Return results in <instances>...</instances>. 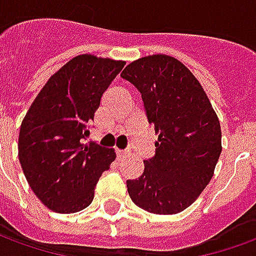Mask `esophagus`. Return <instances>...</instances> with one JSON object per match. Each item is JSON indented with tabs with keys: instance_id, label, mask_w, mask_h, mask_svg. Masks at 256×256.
<instances>
[{
	"instance_id": "34e87169",
	"label": "esophagus",
	"mask_w": 256,
	"mask_h": 256,
	"mask_svg": "<svg viewBox=\"0 0 256 256\" xmlns=\"http://www.w3.org/2000/svg\"><path fill=\"white\" fill-rule=\"evenodd\" d=\"M117 156L118 158H124V156H128V153L124 150H117Z\"/></svg>"
}]
</instances>
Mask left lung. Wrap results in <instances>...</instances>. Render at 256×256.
<instances>
[{
    "label": "left lung",
    "instance_id": "8db88e82",
    "mask_svg": "<svg viewBox=\"0 0 256 256\" xmlns=\"http://www.w3.org/2000/svg\"><path fill=\"white\" fill-rule=\"evenodd\" d=\"M121 76L142 93L148 121L158 135L156 154L144 160L142 176L126 181L128 194L146 212H182L213 177L222 153L218 114L202 84L177 58L142 57Z\"/></svg>",
    "mask_w": 256,
    "mask_h": 256
}]
</instances>
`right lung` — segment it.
I'll use <instances>...</instances> for the list:
<instances>
[{
    "label": "right lung",
    "mask_w": 256,
    "mask_h": 256,
    "mask_svg": "<svg viewBox=\"0 0 256 256\" xmlns=\"http://www.w3.org/2000/svg\"><path fill=\"white\" fill-rule=\"evenodd\" d=\"M125 61L80 54L46 82L20 124L18 156L32 191L52 212L90 205L94 186L116 160L114 149L84 144L88 124Z\"/></svg>",
    "instance_id": "right-lung-1"
}]
</instances>
